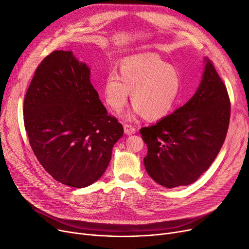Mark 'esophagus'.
<instances>
[{"label":"esophagus","instance_id":"obj_1","mask_svg":"<svg viewBox=\"0 0 249 249\" xmlns=\"http://www.w3.org/2000/svg\"><path fill=\"white\" fill-rule=\"evenodd\" d=\"M124 132L127 134V135H132L136 132V129L135 127H133L132 125L130 124H125L124 125Z\"/></svg>","mask_w":249,"mask_h":249}]
</instances>
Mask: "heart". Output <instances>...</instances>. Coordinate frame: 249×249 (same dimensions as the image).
Returning a JSON list of instances; mask_svg holds the SVG:
<instances>
[{"instance_id":"heart-1","label":"heart","mask_w":249,"mask_h":249,"mask_svg":"<svg viewBox=\"0 0 249 249\" xmlns=\"http://www.w3.org/2000/svg\"><path fill=\"white\" fill-rule=\"evenodd\" d=\"M121 75L111 71L104 82V97L108 106L120 113L132 93L135 111L146 120L161 119L171 113L180 89V75L155 55H140L126 59Z\"/></svg>"}]
</instances>
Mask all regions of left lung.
<instances>
[{
    "instance_id": "obj_1",
    "label": "left lung",
    "mask_w": 249,
    "mask_h": 249,
    "mask_svg": "<svg viewBox=\"0 0 249 249\" xmlns=\"http://www.w3.org/2000/svg\"><path fill=\"white\" fill-rule=\"evenodd\" d=\"M231 104L227 89L206 58L202 82L193 98L156 124L140 129L147 145L144 165L158 184L188 186L210 167L225 141Z\"/></svg>"
}]
</instances>
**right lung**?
I'll return each instance as SVG.
<instances>
[{
    "label": "right lung",
    "instance_id": "right-lung-1",
    "mask_svg": "<svg viewBox=\"0 0 249 249\" xmlns=\"http://www.w3.org/2000/svg\"><path fill=\"white\" fill-rule=\"evenodd\" d=\"M89 73L71 51L54 50L37 67L24 99V125L38 161L73 188L103 176L124 132L100 101Z\"/></svg>",
    "mask_w": 249,
    "mask_h": 249
}]
</instances>
